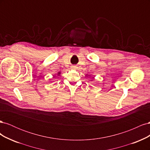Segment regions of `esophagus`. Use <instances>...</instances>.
Segmentation results:
<instances>
[{
	"label": "esophagus",
	"instance_id": "1",
	"mask_svg": "<svg viewBox=\"0 0 150 150\" xmlns=\"http://www.w3.org/2000/svg\"><path fill=\"white\" fill-rule=\"evenodd\" d=\"M74 67H75V66H72V68H74Z\"/></svg>",
	"mask_w": 150,
	"mask_h": 150
}]
</instances>
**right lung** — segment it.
<instances>
[{
	"label": "right lung",
	"mask_w": 150,
	"mask_h": 150,
	"mask_svg": "<svg viewBox=\"0 0 150 150\" xmlns=\"http://www.w3.org/2000/svg\"><path fill=\"white\" fill-rule=\"evenodd\" d=\"M59 74H60V72H58V75H59Z\"/></svg>",
	"instance_id": "obj_1"
}]
</instances>
